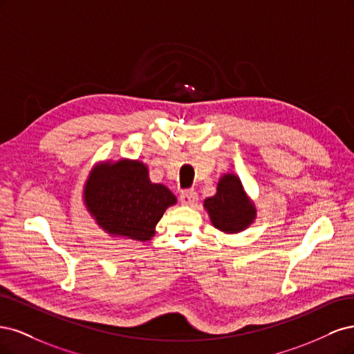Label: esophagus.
I'll return each instance as SVG.
<instances>
[{
	"instance_id": "obj_1",
	"label": "esophagus",
	"mask_w": 354,
	"mask_h": 354,
	"mask_svg": "<svg viewBox=\"0 0 354 354\" xmlns=\"http://www.w3.org/2000/svg\"><path fill=\"white\" fill-rule=\"evenodd\" d=\"M198 201V194L195 190H186V192H181L180 195V202L183 203V205H194V203Z\"/></svg>"
}]
</instances>
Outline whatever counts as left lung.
Instances as JSON below:
<instances>
[{
    "mask_svg": "<svg viewBox=\"0 0 354 354\" xmlns=\"http://www.w3.org/2000/svg\"><path fill=\"white\" fill-rule=\"evenodd\" d=\"M203 208L212 226L227 234L243 232L257 218L254 201L245 192L241 178L233 173L218 178L216 195L203 201Z\"/></svg>",
    "mask_w": 354,
    "mask_h": 354,
    "instance_id": "8db88e82",
    "label": "left lung"
}]
</instances>
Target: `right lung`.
Masks as SVG:
<instances>
[{
  "label": "right lung",
  "instance_id": "obj_1",
  "mask_svg": "<svg viewBox=\"0 0 354 354\" xmlns=\"http://www.w3.org/2000/svg\"><path fill=\"white\" fill-rule=\"evenodd\" d=\"M82 202L109 236L147 242L177 198L167 186L151 181L142 160L121 158L100 160L91 168L84 183Z\"/></svg>",
  "mask_w": 354,
  "mask_h": 354
}]
</instances>
